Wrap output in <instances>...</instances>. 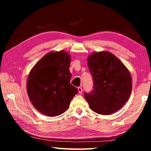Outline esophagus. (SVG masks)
<instances>
[{
  "instance_id": "obj_1",
  "label": "esophagus",
  "mask_w": 151,
  "mask_h": 151,
  "mask_svg": "<svg viewBox=\"0 0 151 151\" xmlns=\"http://www.w3.org/2000/svg\"><path fill=\"white\" fill-rule=\"evenodd\" d=\"M77 88H78V93H79V94H81L82 92H83V88H82L81 87H80V86H79V87H78Z\"/></svg>"
}]
</instances>
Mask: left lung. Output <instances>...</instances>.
Wrapping results in <instances>:
<instances>
[{"instance_id": "left-lung-1", "label": "left lung", "mask_w": 151, "mask_h": 151, "mask_svg": "<svg viewBox=\"0 0 151 151\" xmlns=\"http://www.w3.org/2000/svg\"><path fill=\"white\" fill-rule=\"evenodd\" d=\"M87 64L94 81L93 90L85 97L92 111L109 115L127 103L132 81L129 70L115 55L108 51L92 53Z\"/></svg>"}]
</instances>
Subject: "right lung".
<instances>
[{
    "label": "right lung",
    "mask_w": 151,
    "mask_h": 151,
    "mask_svg": "<svg viewBox=\"0 0 151 151\" xmlns=\"http://www.w3.org/2000/svg\"><path fill=\"white\" fill-rule=\"evenodd\" d=\"M70 56L65 50L51 51L38 61L27 81L28 96L40 113L56 116L69 108L78 89L70 83Z\"/></svg>",
    "instance_id": "obj_1"
}]
</instances>
